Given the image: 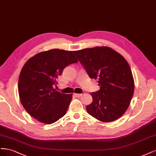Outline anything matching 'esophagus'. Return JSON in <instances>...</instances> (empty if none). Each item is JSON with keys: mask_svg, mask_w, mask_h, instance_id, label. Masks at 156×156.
Here are the masks:
<instances>
[{"mask_svg": "<svg viewBox=\"0 0 156 156\" xmlns=\"http://www.w3.org/2000/svg\"><path fill=\"white\" fill-rule=\"evenodd\" d=\"M74 95L76 97H78V98H79V97H80L82 95V94H78V93H74Z\"/></svg>", "mask_w": 156, "mask_h": 156, "instance_id": "esophagus-1", "label": "esophagus"}]
</instances>
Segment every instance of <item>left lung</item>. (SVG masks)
<instances>
[{"mask_svg": "<svg viewBox=\"0 0 156 156\" xmlns=\"http://www.w3.org/2000/svg\"><path fill=\"white\" fill-rule=\"evenodd\" d=\"M91 78L98 79L100 90L91 93L87 113L100 121L118 119L128 108L134 92L129 65L119 52L108 47L73 51Z\"/></svg>", "mask_w": 156, "mask_h": 156, "instance_id": "left-lung-1", "label": "left lung"}]
</instances>
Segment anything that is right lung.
Returning <instances> with one entry per match:
<instances>
[{"label":"right lung","mask_w":156,"mask_h":156,"mask_svg":"<svg viewBox=\"0 0 156 156\" xmlns=\"http://www.w3.org/2000/svg\"><path fill=\"white\" fill-rule=\"evenodd\" d=\"M73 51L52 49L35 55L24 65L19 75L18 91L25 110L39 122L51 124L66 113L72 94L54 89L65 67L78 61Z\"/></svg>","instance_id":"right-lung-1"}]
</instances>
